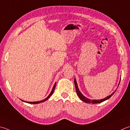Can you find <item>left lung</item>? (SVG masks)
<instances>
[{"label": "left lung", "mask_w": 130, "mask_h": 130, "mask_svg": "<svg viewBox=\"0 0 130 130\" xmlns=\"http://www.w3.org/2000/svg\"><path fill=\"white\" fill-rule=\"evenodd\" d=\"M120 81H121V78H120V80H119V82L118 85H119ZM74 84H75L76 92H77V95L78 96V97L80 98V99L81 100H82L85 103H89V104H90V103H92V104H98V103H102V102H103V101H105L106 100H108V99H109V98H110L111 97V96L113 95V94L114 93V92H115L116 91V90H116L115 91H114V92L111 93V95H109L108 96H107V97H106V98H105L104 99H101V100H91V99H88L87 98L85 97V96H84L83 94L80 92V91H79V88H78V85H77V81H76L75 78H74Z\"/></svg>", "instance_id": "left-lung-1"}]
</instances>
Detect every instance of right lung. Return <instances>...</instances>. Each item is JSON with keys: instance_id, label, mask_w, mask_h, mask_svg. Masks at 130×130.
<instances>
[{"instance_id": "obj_1", "label": "right lung", "mask_w": 130, "mask_h": 130, "mask_svg": "<svg viewBox=\"0 0 130 130\" xmlns=\"http://www.w3.org/2000/svg\"><path fill=\"white\" fill-rule=\"evenodd\" d=\"M56 83H55V85H53V88H52V91H51V93H50V95H48L46 98L44 99V100H41V101H34V102H29V101H24V100H21V101H24V102H25V103H29V104H39V103H40L44 102L45 101L47 100L48 99H49V98L51 97V95H52V94H53V92H54V91H55V87H56Z\"/></svg>"}]
</instances>
